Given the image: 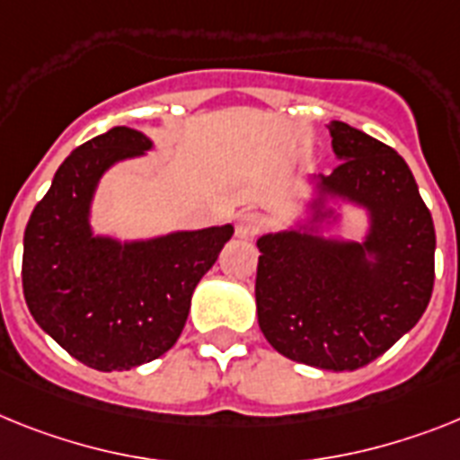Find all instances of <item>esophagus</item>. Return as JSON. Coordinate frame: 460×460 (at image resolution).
I'll list each match as a JSON object with an SVG mask.
<instances>
[{"label":"esophagus","instance_id":"esophagus-1","mask_svg":"<svg viewBox=\"0 0 460 460\" xmlns=\"http://www.w3.org/2000/svg\"><path fill=\"white\" fill-rule=\"evenodd\" d=\"M261 226H264V222H261L260 215H254V212H243V215H238L236 219V236L238 238L260 236Z\"/></svg>","mask_w":460,"mask_h":460}]
</instances>
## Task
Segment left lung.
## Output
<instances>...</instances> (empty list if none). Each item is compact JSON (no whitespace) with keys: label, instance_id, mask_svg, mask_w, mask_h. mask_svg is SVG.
<instances>
[{"label":"left lung","instance_id":"1","mask_svg":"<svg viewBox=\"0 0 460 460\" xmlns=\"http://www.w3.org/2000/svg\"><path fill=\"white\" fill-rule=\"evenodd\" d=\"M330 135L341 164L320 175V191L367 208V241L266 234L257 241L254 296L261 332L278 353L353 372L384 355L426 311L435 283V226L393 146L343 121H332Z\"/></svg>","mask_w":460,"mask_h":460}]
</instances>
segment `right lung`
I'll list each match as a JSON object with an SVG mask.
<instances>
[{
    "mask_svg": "<svg viewBox=\"0 0 460 460\" xmlns=\"http://www.w3.org/2000/svg\"><path fill=\"white\" fill-rule=\"evenodd\" d=\"M152 140L117 126L76 146L34 206L22 241V295L32 318L72 358L100 372L130 369L172 349L191 295L234 226L145 243L93 236L88 208L100 175Z\"/></svg>",
    "mask_w": 460,
    "mask_h": 460,
    "instance_id": "add662e5",
    "label": "right lung"
}]
</instances>
